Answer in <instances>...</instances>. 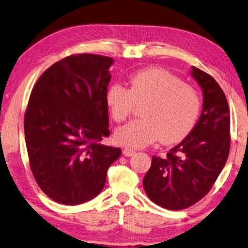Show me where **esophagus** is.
I'll return each mask as SVG.
<instances>
[{
    "instance_id": "esophagus-1",
    "label": "esophagus",
    "mask_w": 248,
    "mask_h": 248,
    "mask_svg": "<svg viewBox=\"0 0 248 248\" xmlns=\"http://www.w3.org/2000/svg\"><path fill=\"white\" fill-rule=\"evenodd\" d=\"M122 155H126V156H131L133 155H135V150L129 149V147H126V149L122 150Z\"/></svg>"
}]
</instances>
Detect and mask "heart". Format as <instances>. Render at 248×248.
I'll list each match as a JSON object with an SVG mask.
<instances>
[{
    "instance_id": "1",
    "label": "heart",
    "mask_w": 248,
    "mask_h": 248,
    "mask_svg": "<svg viewBox=\"0 0 248 248\" xmlns=\"http://www.w3.org/2000/svg\"><path fill=\"white\" fill-rule=\"evenodd\" d=\"M105 102L115 122H124L140 108V119L115 130L121 145L143 147L160 139L165 144L181 142L198 121L202 102L199 92L170 72L158 67L137 71L129 79V89L114 82L105 93Z\"/></svg>"
}]
</instances>
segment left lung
Wrapping results in <instances>:
<instances>
[{"mask_svg":"<svg viewBox=\"0 0 248 248\" xmlns=\"http://www.w3.org/2000/svg\"><path fill=\"white\" fill-rule=\"evenodd\" d=\"M203 93L202 112L192 131L165 158L152 156L143 180L150 199L166 209L190 207L211 191L230 151V109L211 75L192 67Z\"/></svg>","mask_w":248,"mask_h":248,"instance_id":"1","label":"left lung"}]
</instances>
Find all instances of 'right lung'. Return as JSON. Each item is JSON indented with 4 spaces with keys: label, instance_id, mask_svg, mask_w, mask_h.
<instances>
[{
    "label": "right lung",
    "instance_id": "1",
    "mask_svg": "<svg viewBox=\"0 0 248 248\" xmlns=\"http://www.w3.org/2000/svg\"><path fill=\"white\" fill-rule=\"evenodd\" d=\"M113 59L71 55L36 81L24 118L31 170L49 198L79 205L103 190L108 169L121 155L99 142L109 136L105 93Z\"/></svg>",
    "mask_w": 248,
    "mask_h": 248
}]
</instances>
